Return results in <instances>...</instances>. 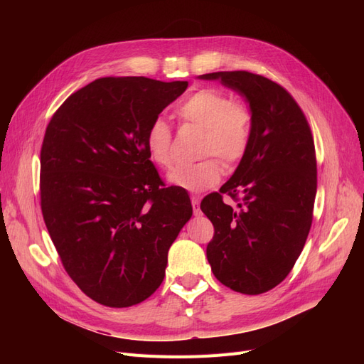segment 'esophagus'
<instances>
[{"label": "esophagus", "mask_w": 364, "mask_h": 364, "mask_svg": "<svg viewBox=\"0 0 364 364\" xmlns=\"http://www.w3.org/2000/svg\"><path fill=\"white\" fill-rule=\"evenodd\" d=\"M191 205H193V213H194V215H200L202 211H200V200H199V197H197V196H191Z\"/></svg>", "instance_id": "obj_1"}]
</instances>
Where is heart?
Instances as JSON below:
<instances>
[{
  "instance_id": "1",
  "label": "heart",
  "mask_w": 364,
  "mask_h": 364,
  "mask_svg": "<svg viewBox=\"0 0 364 364\" xmlns=\"http://www.w3.org/2000/svg\"><path fill=\"white\" fill-rule=\"evenodd\" d=\"M182 124L202 127L199 155L203 159L194 164H181L170 174L173 185L191 191L214 186L222 176V164L240 161L250 144L253 134V114L241 100H232L225 91L203 86L186 95L176 107ZM146 149L151 162L168 170L174 164L173 130L164 119H153L146 132Z\"/></svg>"
}]
</instances>
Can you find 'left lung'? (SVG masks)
Returning <instances> with one entry per match:
<instances>
[{
	"mask_svg": "<svg viewBox=\"0 0 364 364\" xmlns=\"http://www.w3.org/2000/svg\"><path fill=\"white\" fill-rule=\"evenodd\" d=\"M202 79H220L245 94L253 114L252 139L238 168L200 203L214 226L206 258L230 290L266 293L287 278L313 223L317 165L311 129L291 94L267 77L241 70ZM225 193L234 207L223 202Z\"/></svg>",
	"mask_w": 364,
	"mask_h": 364,
	"instance_id": "1",
	"label": "left lung"
}]
</instances>
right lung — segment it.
Returning <instances> with one entry per match:
<instances>
[{"mask_svg": "<svg viewBox=\"0 0 364 364\" xmlns=\"http://www.w3.org/2000/svg\"><path fill=\"white\" fill-rule=\"evenodd\" d=\"M188 82L102 77L53 114L41 147V209L62 266L92 301H146L193 208L150 161L146 132Z\"/></svg>", "mask_w": 364, "mask_h": 364, "instance_id": "right-lung-1", "label": "right lung"}]
</instances>
